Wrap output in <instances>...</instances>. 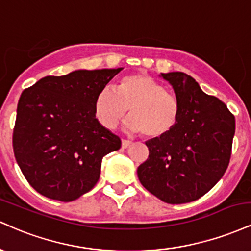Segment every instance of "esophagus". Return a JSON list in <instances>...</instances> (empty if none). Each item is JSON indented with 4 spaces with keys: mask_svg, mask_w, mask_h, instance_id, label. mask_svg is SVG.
Masks as SVG:
<instances>
[{
    "mask_svg": "<svg viewBox=\"0 0 251 251\" xmlns=\"http://www.w3.org/2000/svg\"><path fill=\"white\" fill-rule=\"evenodd\" d=\"M131 143H132V142H129V140H125V139L122 140V148H123V149H127L128 146L131 145Z\"/></svg>",
    "mask_w": 251,
    "mask_h": 251,
    "instance_id": "esophagus-1",
    "label": "esophagus"
}]
</instances>
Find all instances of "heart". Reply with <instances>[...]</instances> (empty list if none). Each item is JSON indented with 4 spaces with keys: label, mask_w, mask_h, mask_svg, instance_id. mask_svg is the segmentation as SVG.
<instances>
[{
    "label": "heart",
    "mask_w": 251,
    "mask_h": 251,
    "mask_svg": "<svg viewBox=\"0 0 251 251\" xmlns=\"http://www.w3.org/2000/svg\"><path fill=\"white\" fill-rule=\"evenodd\" d=\"M125 126L131 132H142L146 138H163L174 131L180 117L177 97L152 76L128 74L117 83L116 91L103 88L94 101V114L103 127H117L127 114Z\"/></svg>",
    "instance_id": "obj_1"
}]
</instances>
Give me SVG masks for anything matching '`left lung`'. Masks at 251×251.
<instances>
[{"label": "left lung", "instance_id": "left-lung-1", "mask_svg": "<svg viewBox=\"0 0 251 251\" xmlns=\"http://www.w3.org/2000/svg\"><path fill=\"white\" fill-rule=\"evenodd\" d=\"M180 103L177 126L146 142L149 158L137 170L142 185L169 204L194 201L223 177L231 157L235 117L218 98L181 72L162 73Z\"/></svg>", "mask_w": 251, "mask_h": 251}]
</instances>
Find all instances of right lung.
Instances as JSON below:
<instances>
[{"instance_id":"1","label":"right lung","mask_w":251,"mask_h":251,"mask_svg":"<svg viewBox=\"0 0 251 251\" xmlns=\"http://www.w3.org/2000/svg\"><path fill=\"white\" fill-rule=\"evenodd\" d=\"M123 68L45 76L17 103L13 149L28 183L50 200L75 201L94 188L103 155L122 140L97 120L94 101Z\"/></svg>"}]
</instances>
